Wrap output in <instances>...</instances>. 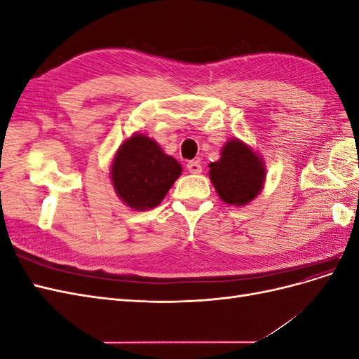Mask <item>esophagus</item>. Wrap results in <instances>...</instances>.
Segmentation results:
<instances>
[{
  "instance_id": "esophagus-1",
  "label": "esophagus",
  "mask_w": 359,
  "mask_h": 359,
  "mask_svg": "<svg viewBox=\"0 0 359 359\" xmlns=\"http://www.w3.org/2000/svg\"><path fill=\"white\" fill-rule=\"evenodd\" d=\"M187 169H189L191 173H201V172H202L201 161H198V160L189 161V163H187Z\"/></svg>"
}]
</instances>
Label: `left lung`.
<instances>
[{"instance_id": "obj_1", "label": "left lung", "mask_w": 359, "mask_h": 359, "mask_svg": "<svg viewBox=\"0 0 359 359\" xmlns=\"http://www.w3.org/2000/svg\"><path fill=\"white\" fill-rule=\"evenodd\" d=\"M208 166L212 186L227 205L244 206L257 198L264 189L265 161L240 139L227 140L222 148L220 158Z\"/></svg>"}]
</instances>
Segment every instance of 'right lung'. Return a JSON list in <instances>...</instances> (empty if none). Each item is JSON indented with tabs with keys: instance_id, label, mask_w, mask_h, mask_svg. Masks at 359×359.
<instances>
[{
	"instance_id": "right-lung-1",
	"label": "right lung",
	"mask_w": 359,
	"mask_h": 359,
	"mask_svg": "<svg viewBox=\"0 0 359 359\" xmlns=\"http://www.w3.org/2000/svg\"><path fill=\"white\" fill-rule=\"evenodd\" d=\"M181 173L180 163L142 133L119 145L109 169L118 198L135 211L156 208Z\"/></svg>"
}]
</instances>
